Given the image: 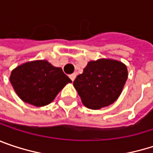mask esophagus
<instances>
[{"instance_id":"34e87169","label":"esophagus","mask_w":153,"mask_h":153,"mask_svg":"<svg viewBox=\"0 0 153 153\" xmlns=\"http://www.w3.org/2000/svg\"><path fill=\"white\" fill-rule=\"evenodd\" d=\"M75 78H76V74H70V79L74 81V79H75Z\"/></svg>"}]
</instances>
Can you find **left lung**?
I'll use <instances>...</instances> for the list:
<instances>
[{
  "instance_id": "left-lung-1",
  "label": "left lung",
  "mask_w": 153,
  "mask_h": 153,
  "mask_svg": "<svg viewBox=\"0 0 153 153\" xmlns=\"http://www.w3.org/2000/svg\"><path fill=\"white\" fill-rule=\"evenodd\" d=\"M128 79V68L120 61L100 58L89 61L74 86L82 104L98 110L113 104L120 96Z\"/></svg>"
}]
</instances>
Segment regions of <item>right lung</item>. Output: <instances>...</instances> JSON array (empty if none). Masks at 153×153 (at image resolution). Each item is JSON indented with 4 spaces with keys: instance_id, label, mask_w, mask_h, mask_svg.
<instances>
[{
    "instance_id": "add662e5",
    "label": "right lung",
    "mask_w": 153,
    "mask_h": 153,
    "mask_svg": "<svg viewBox=\"0 0 153 153\" xmlns=\"http://www.w3.org/2000/svg\"><path fill=\"white\" fill-rule=\"evenodd\" d=\"M10 81L22 101L37 107L50 104L60 90L72 82L60 67L47 60L30 61L16 66Z\"/></svg>"
}]
</instances>
